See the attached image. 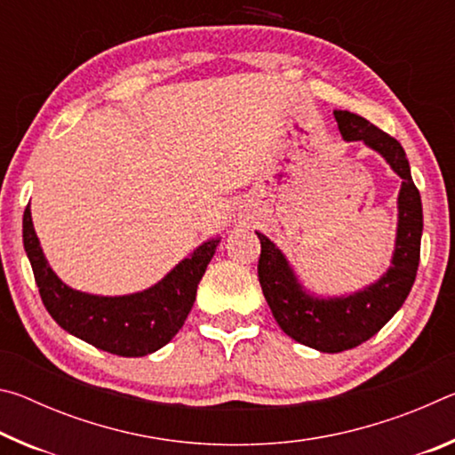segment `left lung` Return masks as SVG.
Here are the masks:
<instances>
[{
    "instance_id": "left-lung-1",
    "label": "left lung",
    "mask_w": 455,
    "mask_h": 455,
    "mask_svg": "<svg viewBox=\"0 0 455 455\" xmlns=\"http://www.w3.org/2000/svg\"><path fill=\"white\" fill-rule=\"evenodd\" d=\"M339 132L347 142L361 140L381 154L399 179L397 233L391 267L375 283L341 297L315 295L299 281L289 259L263 233L259 281L275 321L297 343L321 353H341L371 339L405 303L419 265L423 230L421 196L411 179L403 146L371 122L347 110H335Z\"/></svg>"
}]
</instances>
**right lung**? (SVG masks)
<instances>
[{
	"label": "right lung",
	"instance_id": "1",
	"mask_svg": "<svg viewBox=\"0 0 455 455\" xmlns=\"http://www.w3.org/2000/svg\"><path fill=\"white\" fill-rule=\"evenodd\" d=\"M219 243L220 236H214L198 244L148 289L118 297L92 295L68 287L53 273L36 235L29 204L24 212V249L52 319L70 335L120 357L150 355L179 333Z\"/></svg>",
	"mask_w": 455,
	"mask_h": 455
}]
</instances>
